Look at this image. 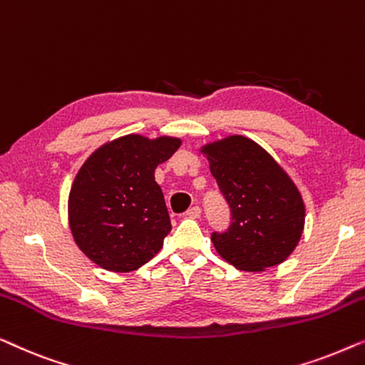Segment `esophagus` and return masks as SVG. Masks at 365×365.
<instances>
[{
    "label": "esophagus",
    "mask_w": 365,
    "mask_h": 365,
    "mask_svg": "<svg viewBox=\"0 0 365 365\" xmlns=\"http://www.w3.org/2000/svg\"><path fill=\"white\" fill-rule=\"evenodd\" d=\"M185 215H187L188 218L197 220V218H200V215H202V208H200V207H192Z\"/></svg>",
    "instance_id": "obj_1"
}]
</instances>
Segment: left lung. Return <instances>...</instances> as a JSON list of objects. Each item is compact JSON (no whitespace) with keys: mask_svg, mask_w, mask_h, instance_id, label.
I'll use <instances>...</instances> for the list:
<instances>
[{"mask_svg":"<svg viewBox=\"0 0 365 365\" xmlns=\"http://www.w3.org/2000/svg\"><path fill=\"white\" fill-rule=\"evenodd\" d=\"M200 152L232 208L230 228L212 235L217 253L235 268L255 273L283 263L304 230L306 207L296 183L248 137H225Z\"/></svg>","mask_w":365,"mask_h":365,"instance_id":"obj_1","label":"left lung"}]
</instances>
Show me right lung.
<instances>
[{
  "label": "right lung",
  "mask_w": 365,
  "mask_h": 365,
  "mask_svg": "<svg viewBox=\"0 0 365 365\" xmlns=\"http://www.w3.org/2000/svg\"><path fill=\"white\" fill-rule=\"evenodd\" d=\"M182 140L138 133L101 145L82 163L68 200L76 245L102 269L129 273L150 261L170 233L155 168Z\"/></svg>",
  "instance_id": "obj_1"
}]
</instances>
